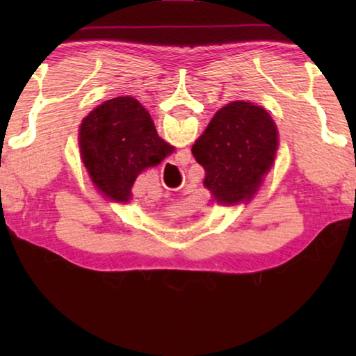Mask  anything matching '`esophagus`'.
I'll return each instance as SVG.
<instances>
[{"mask_svg": "<svg viewBox=\"0 0 356 356\" xmlns=\"http://www.w3.org/2000/svg\"><path fill=\"white\" fill-rule=\"evenodd\" d=\"M190 160V154L188 150H182V163H185V161Z\"/></svg>", "mask_w": 356, "mask_h": 356, "instance_id": "obj_1", "label": "esophagus"}]
</instances>
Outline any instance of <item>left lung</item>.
Masks as SVG:
<instances>
[{
  "instance_id": "obj_1",
  "label": "left lung",
  "mask_w": 356,
  "mask_h": 356,
  "mask_svg": "<svg viewBox=\"0 0 356 356\" xmlns=\"http://www.w3.org/2000/svg\"><path fill=\"white\" fill-rule=\"evenodd\" d=\"M278 130L267 110L250 102H232L216 111L191 152L206 171L204 185L226 206L250 201L270 171Z\"/></svg>"
}]
</instances>
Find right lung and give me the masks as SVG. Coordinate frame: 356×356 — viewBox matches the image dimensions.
Masks as SVG:
<instances>
[{"label":"right lung","mask_w":356,"mask_h":356,"mask_svg":"<svg viewBox=\"0 0 356 356\" xmlns=\"http://www.w3.org/2000/svg\"><path fill=\"white\" fill-rule=\"evenodd\" d=\"M172 150L156 135L146 108L134 97L104 102L80 127L83 163L102 195L116 202H129L140 172L161 163Z\"/></svg>","instance_id":"add662e5"}]
</instances>
